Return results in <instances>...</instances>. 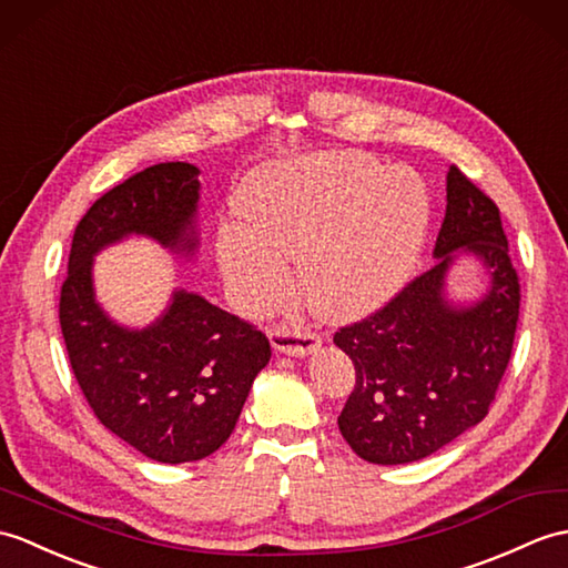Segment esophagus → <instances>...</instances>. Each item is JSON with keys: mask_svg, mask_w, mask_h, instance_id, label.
Instances as JSON below:
<instances>
[{"mask_svg": "<svg viewBox=\"0 0 568 568\" xmlns=\"http://www.w3.org/2000/svg\"><path fill=\"white\" fill-rule=\"evenodd\" d=\"M271 344L281 353L287 355H310L322 346V338L312 332H302V328H290V326H275L271 332Z\"/></svg>", "mask_w": 568, "mask_h": 568, "instance_id": "34e87169", "label": "esophagus"}]
</instances>
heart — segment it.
I'll list each match as a JSON object with an SVG mask.
<instances>
[{"mask_svg":"<svg viewBox=\"0 0 568 568\" xmlns=\"http://www.w3.org/2000/svg\"><path fill=\"white\" fill-rule=\"evenodd\" d=\"M244 227L220 232L224 278L246 305L287 290L283 258L297 261L305 305L322 320H353L389 300L412 271L426 230V195L404 169L324 152L246 189Z\"/></svg>","mask_w":568,"mask_h":568,"instance_id":"b5f03b06","label":"heart"}]
</instances>
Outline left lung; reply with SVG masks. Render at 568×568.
<instances>
[{
	"label": "left lung",
	"instance_id": "1",
	"mask_svg": "<svg viewBox=\"0 0 568 568\" xmlns=\"http://www.w3.org/2000/svg\"><path fill=\"white\" fill-rule=\"evenodd\" d=\"M459 253L479 255L490 273L485 297L465 308L444 297V275ZM433 256L435 266L385 307L334 334L355 365L338 428L373 465L416 463L477 426L510 361L520 281L496 203L455 164Z\"/></svg>",
	"mask_w": 568,
	"mask_h": 568
}]
</instances>
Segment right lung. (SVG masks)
I'll return each instance as SVG.
<instances>
[{
  "label": "right lung",
  "mask_w": 568,
  "mask_h": 568,
  "mask_svg": "<svg viewBox=\"0 0 568 568\" xmlns=\"http://www.w3.org/2000/svg\"><path fill=\"white\" fill-rule=\"evenodd\" d=\"M197 174L193 164L164 162L103 193L77 224L60 290L62 338L91 412L164 465L195 463L230 438L271 344L254 324L186 290L150 326L115 324L94 297L91 263L130 234L195 252Z\"/></svg>",
  "instance_id": "1"
}]
</instances>
